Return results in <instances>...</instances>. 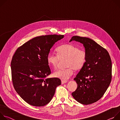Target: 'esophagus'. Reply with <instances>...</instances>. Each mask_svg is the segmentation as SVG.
<instances>
[{
  "mask_svg": "<svg viewBox=\"0 0 120 120\" xmlns=\"http://www.w3.org/2000/svg\"><path fill=\"white\" fill-rule=\"evenodd\" d=\"M67 82H68V81H67L62 80V81H61V84H65V83H67Z\"/></svg>",
  "mask_w": 120,
  "mask_h": 120,
  "instance_id": "esophagus-1",
  "label": "esophagus"
}]
</instances>
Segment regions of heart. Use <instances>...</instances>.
<instances>
[{
  "label": "heart",
  "instance_id": "obj_1",
  "mask_svg": "<svg viewBox=\"0 0 120 120\" xmlns=\"http://www.w3.org/2000/svg\"><path fill=\"white\" fill-rule=\"evenodd\" d=\"M57 56L52 53L48 54L47 60L48 64L56 69L60 60L66 59V66L67 68L59 70L53 73L54 77L62 80L69 79L73 74L74 69L81 70L85 65L87 59L86 51L72 44H66L60 46L56 49Z\"/></svg>",
  "mask_w": 120,
  "mask_h": 120
}]
</instances>
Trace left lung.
<instances>
[{
  "mask_svg": "<svg viewBox=\"0 0 120 120\" xmlns=\"http://www.w3.org/2000/svg\"><path fill=\"white\" fill-rule=\"evenodd\" d=\"M82 44L87 53L86 61L74 79L77 85L72 96L78 102L88 105L96 102L104 95L112 80V64L108 51L94 40L73 36L69 42Z\"/></svg>",
  "mask_w": 120,
  "mask_h": 120,
  "instance_id": "8db88e82",
  "label": "left lung"
}]
</instances>
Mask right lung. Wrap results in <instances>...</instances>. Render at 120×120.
<instances>
[{
  "label": "right lung",
  "mask_w": 120,
  "mask_h": 120,
  "mask_svg": "<svg viewBox=\"0 0 120 120\" xmlns=\"http://www.w3.org/2000/svg\"><path fill=\"white\" fill-rule=\"evenodd\" d=\"M64 37H35L19 47L12 57L13 86L21 98L31 105L41 107L49 103L61 84L59 78H46L51 73L47 58L53 46Z\"/></svg>",
  "instance_id": "1"
}]
</instances>
